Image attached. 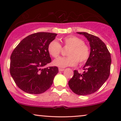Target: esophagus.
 I'll list each match as a JSON object with an SVG mask.
<instances>
[{
	"label": "esophagus",
	"instance_id": "1",
	"mask_svg": "<svg viewBox=\"0 0 121 121\" xmlns=\"http://www.w3.org/2000/svg\"><path fill=\"white\" fill-rule=\"evenodd\" d=\"M58 70L59 72H63V71L64 70V69H62V68H59Z\"/></svg>",
	"mask_w": 121,
	"mask_h": 121
}]
</instances>
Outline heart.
<instances>
[{
    "mask_svg": "<svg viewBox=\"0 0 121 121\" xmlns=\"http://www.w3.org/2000/svg\"><path fill=\"white\" fill-rule=\"evenodd\" d=\"M60 41L64 46L69 47L67 52L68 56L55 59L53 61L54 65L60 68L75 66L78 62L80 64H82L88 59L90 55L89 47L80 38L70 35L61 39ZM47 49L51 56L57 58L60 53L62 47L57 41L53 40L48 44Z\"/></svg>",
    "mask_w": 121,
    "mask_h": 121,
    "instance_id": "obj_1",
    "label": "heart"
}]
</instances>
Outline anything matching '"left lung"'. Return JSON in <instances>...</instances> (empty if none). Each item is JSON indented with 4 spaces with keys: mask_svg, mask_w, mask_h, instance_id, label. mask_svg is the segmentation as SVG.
<instances>
[{
    "mask_svg": "<svg viewBox=\"0 0 121 121\" xmlns=\"http://www.w3.org/2000/svg\"><path fill=\"white\" fill-rule=\"evenodd\" d=\"M86 38L90 46V53L85 65L84 72L74 71L68 85L79 95H90L98 90L108 78L111 58L107 48L101 39L87 32H77Z\"/></svg>",
    "mask_w": 121,
    "mask_h": 121,
    "instance_id": "8db88e82",
    "label": "left lung"
}]
</instances>
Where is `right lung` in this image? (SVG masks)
I'll list each match as a JSON object with an SVG mask.
<instances>
[{
    "instance_id": "right-lung-1",
    "label": "right lung",
    "mask_w": 121,
    "mask_h": 121,
    "mask_svg": "<svg viewBox=\"0 0 121 121\" xmlns=\"http://www.w3.org/2000/svg\"><path fill=\"white\" fill-rule=\"evenodd\" d=\"M57 34L37 32L25 38L10 57V73L15 82L24 91L31 94L45 92L58 73L57 67L44 66L51 62L48 44Z\"/></svg>"
}]
</instances>
